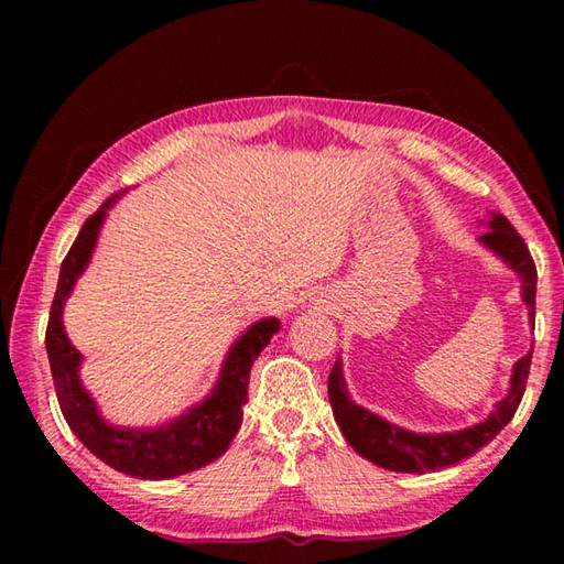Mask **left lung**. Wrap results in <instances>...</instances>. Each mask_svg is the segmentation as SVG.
<instances>
[{
  "instance_id": "1",
  "label": "left lung",
  "mask_w": 564,
  "mask_h": 564,
  "mask_svg": "<svg viewBox=\"0 0 564 564\" xmlns=\"http://www.w3.org/2000/svg\"><path fill=\"white\" fill-rule=\"evenodd\" d=\"M489 227H492V230H487L480 239L521 275L523 303L529 305V315L533 322L538 271L531 251L505 215H495ZM531 358L533 349L523 358H519L517 366H513L509 394L497 404V410L489 414L485 422L475 424L473 429L455 431V434H412V431L388 424L386 419L370 414L364 406H358L349 398V392H346L341 376V358L334 361L329 373V404L344 438L349 441L354 451L358 455H364L366 460L394 473H434L441 470V467L470 458L473 453L487 446V443L511 422L521 404L525 380H529Z\"/></svg>"
}]
</instances>
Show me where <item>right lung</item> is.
Masks as SVG:
<instances>
[{
	"label": "right lung",
	"instance_id": "add662e5",
	"mask_svg": "<svg viewBox=\"0 0 564 564\" xmlns=\"http://www.w3.org/2000/svg\"><path fill=\"white\" fill-rule=\"evenodd\" d=\"M113 200L116 196L106 198L104 206L89 215L87 223L82 225L75 245L69 247L67 257L63 259L57 291L51 305V319H47L45 329V349L47 358H51V373L59 410H63L65 422L84 446L118 473L140 477V480H166V477L194 473L198 467L218 460L227 446H230L239 424H242L249 370L254 366L263 346L279 332V319H261L257 325H251L245 332V337L232 346L218 388L213 390L210 398L203 400L194 410H188L174 424L135 431L116 429L101 422L87 390L79 386L77 366L82 356L65 334L63 305L77 275L87 267L106 208Z\"/></svg>",
	"mask_w": 564,
	"mask_h": 564
}]
</instances>
